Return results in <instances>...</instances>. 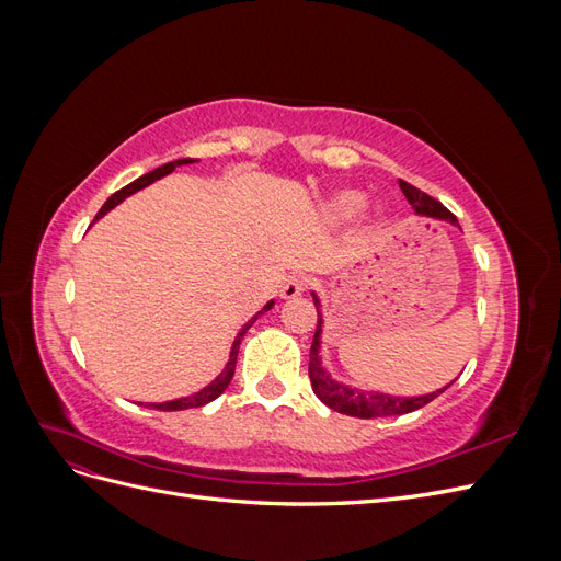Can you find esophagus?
Instances as JSON below:
<instances>
[{"label":"esophagus","mask_w":561,"mask_h":561,"mask_svg":"<svg viewBox=\"0 0 561 561\" xmlns=\"http://www.w3.org/2000/svg\"><path fill=\"white\" fill-rule=\"evenodd\" d=\"M307 290H309V280L307 278H304V276H290L280 287V297L283 299H297Z\"/></svg>","instance_id":"1"}]
</instances>
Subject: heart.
Here are the masks:
<instances>
[{"mask_svg":"<svg viewBox=\"0 0 561 561\" xmlns=\"http://www.w3.org/2000/svg\"><path fill=\"white\" fill-rule=\"evenodd\" d=\"M367 196L360 192V190H336L332 192L325 201H322V217L328 219V222L332 225H342V222H348L351 217L358 215L365 206ZM386 219V210L383 208H377L375 213H371V225H381Z\"/></svg>","mask_w":561,"mask_h":561,"instance_id":"obj_1","label":"heart"}]
</instances>
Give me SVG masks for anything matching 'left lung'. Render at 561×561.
<instances>
[{"instance_id": "obj_1", "label": "left lung", "mask_w": 561, "mask_h": 561, "mask_svg": "<svg viewBox=\"0 0 561 561\" xmlns=\"http://www.w3.org/2000/svg\"><path fill=\"white\" fill-rule=\"evenodd\" d=\"M400 190L407 196V201H410V206L414 208V213L419 217H433V219H439V222H449V225L458 227V219L439 201L431 198L428 194H423L421 190H416V186H412L410 182H402V180H400ZM311 297H313V304L318 309V328H316L313 344H311L309 379H311V388L318 396V400L322 404H328L330 410H334L339 414H346V416H358V419L410 414V412H416L419 407L435 400L439 393H445V390L458 379L456 377L447 386L433 390V393H423V396H390V393H381V390H365V388L332 379L328 367L322 365V358H320L322 325H325V318H322V311H320L322 304L316 293H311Z\"/></svg>"}]
</instances>
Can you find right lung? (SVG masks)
Listing matches in <instances>:
<instances>
[{"instance_id":"1","label":"right lung","mask_w":561,"mask_h":561,"mask_svg":"<svg viewBox=\"0 0 561 561\" xmlns=\"http://www.w3.org/2000/svg\"><path fill=\"white\" fill-rule=\"evenodd\" d=\"M196 159H178V161H171V163H165V165H159V168H154V171H149L147 175H142V178H138L135 182H130V184H126L124 190H118L116 194H112L107 201H105V206L100 208V213L95 215V219H100L103 215H107L112 208H116L118 203H122L124 198H128V196H133L135 192H140V190H145V186H149L151 182H157V180H161V178H165V175H171L178 165H186V163H194ZM274 304H276V299H271V301H266L264 307L254 313L245 325L239 330V334L233 336V344H231V351H229V360H227V365H225V369L219 371V375L208 383V386H203L201 390H196V393H192V396H184V398H175V400H165V402H147L145 407H151V410H163V412H180V410H192V407H203V404H208V402H213L215 398H219L225 393V390L229 388V383H231V377H233V369H236V358H239V346H241V342H243V336H245V332L252 328V322L257 320L262 313H266V311H271L274 309ZM142 404V402H140Z\"/></svg>"}]
</instances>
